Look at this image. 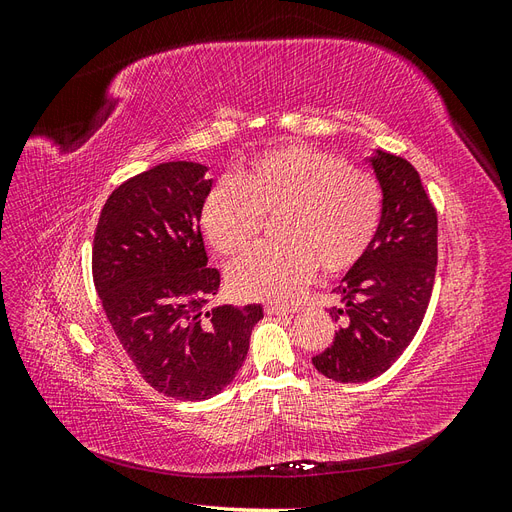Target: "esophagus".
I'll return each instance as SVG.
<instances>
[{
  "label": "esophagus",
  "mask_w": 512,
  "mask_h": 512,
  "mask_svg": "<svg viewBox=\"0 0 512 512\" xmlns=\"http://www.w3.org/2000/svg\"><path fill=\"white\" fill-rule=\"evenodd\" d=\"M265 312L269 316H284V314H294L297 312V307H286V305H277V303H267L265 305Z\"/></svg>",
  "instance_id": "34e87169"
}]
</instances>
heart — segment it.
Segmentation results:
<instances>
[{
    "instance_id": "heart-1",
    "label": "heart",
    "mask_w": 512,
    "mask_h": 512,
    "mask_svg": "<svg viewBox=\"0 0 512 512\" xmlns=\"http://www.w3.org/2000/svg\"><path fill=\"white\" fill-rule=\"evenodd\" d=\"M282 241L260 245L228 269L243 299L290 301L320 269L346 273L374 243L382 190L369 170L309 145L273 147L245 162L237 177L215 181L200 205V226L222 256H235L258 237L262 215Z\"/></svg>"
}]
</instances>
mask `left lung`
Segmentation results:
<instances>
[{
	"instance_id": "8db88e82",
	"label": "left lung",
	"mask_w": 512,
	"mask_h": 512,
	"mask_svg": "<svg viewBox=\"0 0 512 512\" xmlns=\"http://www.w3.org/2000/svg\"><path fill=\"white\" fill-rule=\"evenodd\" d=\"M382 188L374 243L333 288L342 305L333 344L312 363L335 382H367L384 374L425 318L438 267V213L416 168L393 153L369 158Z\"/></svg>"
}]
</instances>
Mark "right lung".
<instances>
[{
	"mask_svg": "<svg viewBox=\"0 0 512 512\" xmlns=\"http://www.w3.org/2000/svg\"><path fill=\"white\" fill-rule=\"evenodd\" d=\"M207 166L166 162L123 181L102 207L91 271L108 322L147 384L203 401L243 365L260 305H220V271L207 267L200 205Z\"/></svg>",
	"mask_w": 512,
	"mask_h": 512,
	"instance_id": "right-lung-1",
	"label": "right lung"
}]
</instances>
